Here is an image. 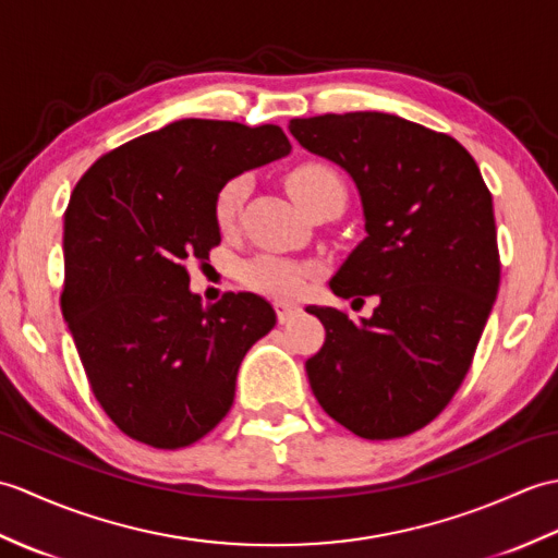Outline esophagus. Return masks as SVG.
Masks as SVG:
<instances>
[{"mask_svg":"<svg viewBox=\"0 0 558 558\" xmlns=\"http://www.w3.org/2000/svg\"><path fill=\"white\" fill-rule=\"evenodd\" d=\"M276 314H278V322L286 324V322H290L292 316L300 314V306L288 304V302H276Z\"/></svg>","mask_w":558,"mask_h":558,"instance_id":"obj_1","label":"esophagus"}]
</instances>
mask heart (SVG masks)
I'll return each instance as SVG.
<instances>
[{"label": "heart", "instance_id": "obj_1", "mask_svg": "<svg viewBox=\"0 0 558 558\" xmlns=\"http://www.w3.org/2000/svg\"><path fill=\"white\" fill-rule=\"evenodd\" d=\"M248 189H252V182H248L246 174H236L218 189L216 198H213V220H216L222 232L232 230L248 196ZM288 189L292 198L306 213H312L316 206L326 204L330 198H345V184H342L340 177L318 162H306L294 168L288 177ZM314 270L316 268L310 260L278 254H256L242 260L240 268H236V276L248 288L288 300L298 298L314 276Z\"/></svg>", "mask_w": 558, "mask_h": 558}]
</instances>
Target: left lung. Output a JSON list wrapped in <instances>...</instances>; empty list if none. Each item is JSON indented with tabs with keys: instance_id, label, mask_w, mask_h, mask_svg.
I'll return each instance as SVG.
<instances>
[{
	"instance_id": "1",
	"label": "left lung",
	"mask_w": 558,
	"mask_h": 558,
	"mask_svg": "<svg viewBox=\"0 0 558 558\" xmlns=\"http://www.w3.org/2000/svg\"><path fill=\"white\" fill-rule=\"evenodd\" d=\"M290 134L340 165L362 198L366 236L330 290L378 300L360 322L306 306L326 328L310 386L352 434L408 436L456 396L499 292L492 194L456 138L398 114H322L292 120Z\"/></svg>"
}]
</instances>
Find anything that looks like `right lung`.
<instances>
[{"label":"right lung","instance_id":"obj_1","mask_svg":"<svg viewBox=\"0 0 558 558\" xmlns=\"http://www.w3.org/2000/svg\"><path fill=\"white\" fill-rule=\"evenodd\" d=\"M290 150L276 124L180 120L105 153L71 194L62 314L93 396L136 441L206 436L232 408L246 350L276 326L254 292L201 304L186 260L220 244L218 189Z\"/></svg>","mask_w":558,"mask_h":558}]
</instances>
